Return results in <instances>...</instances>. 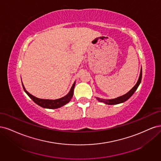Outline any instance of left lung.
Instances as JSON below:
<instances>
[{
  "label": "left lung",
  "mask_w": 161,
  "mask_h": 161,
  "mask_svg": "<svg viewBox=\"0 0 161 161\" xmlns=\"http://www.w3.org/2000/svg\"><path fill=\"white\" fill-rule=\"evenodd\" d=\"M142 68H141L140 76H139L137 82H136V84L135 85V86L133 87V88L131 89L130 91H128L126 94H125L122 96L117 97V98L112 99H104L99 98V97H96V99L99 102H102V103H104L107 105H116V104H119L121 103H124V102L129 99L130 97L133 95V94L134 93L136 89H138V87L141 82V80H142Z\"/></svg>",
  "instance_id": "8db88e82"
}]
</instances>
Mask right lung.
Masks as SVG:
<instances>
[{
	"label": "right lung",
	"mask_w": 161,
	"mask_h": 161,
	"mask_svg": "<svg viewBox=\"0 0 161 161\" xmlns=\"http://www.w3.org/2000/svg\"><path fill=\"white\" fill-rule=\"evenodd\" d=\"M76 82H75L73 83L71 89L69 91V93H68L64 97H62V98L60 99H40L37 98V97L32 95L30 94L25 88L24 86L23 82H22V85L23 87V89L25 91V92L27 93V95L30 97V98L35 102L36 104L38 105L41 106L42 108H46V109H57L62 107L63 105H66V103H69V102L71 100L72 97L73 96V94H74V89H75V86Z\"/></svg>",
	"instance_id": "add662e5"
}]
</instances>
